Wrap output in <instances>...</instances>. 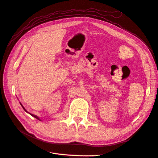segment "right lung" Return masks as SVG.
I'll return each mask as SVG.
<instances>
[{
    "label": "right lung",
    "mask_w": 158,
    "mask_h": 158,
    "mask_svg": "<svg viewBox=\"0 0 158 158\" xmlns=\"http://www.w3.org/2000/svg\"><path fill=\"white\" fill-rule=\"evenodd\" d=\"M20 104H21V106L23 107V109H24V110H25V112H26V113H28V112H27V111L26 110H25V108L23 107V105L21 104V103H20ZM29 114H31V116H32V117H35V118H36L37 119H39V120H41V119H39V117H37L36 115H34V114H31V113H29Z\"/></svg>",
    "instance_id": "add662e5"
}]
</instances>
